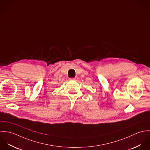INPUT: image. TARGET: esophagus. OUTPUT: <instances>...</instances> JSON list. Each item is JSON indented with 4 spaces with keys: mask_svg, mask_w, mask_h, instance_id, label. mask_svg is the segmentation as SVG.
Here are the masks:
<instances>
[{
    "mask_svg": "<svg viewBox=\"0 0 150 150\" xmlns=\"http://www.w3.org/2000/svg\"><path fill=\"white\" fill-rule=\"evenodd\" d=\"M79 79V77H76L74 78H71V79H70V80H74V81H77Z\"/></svg>",
    "mask_w": 150,
    "mask_h": 150,
    "instance_id": "esophagus-1",
    "label": "esophagus"
}]
</instances>
